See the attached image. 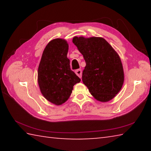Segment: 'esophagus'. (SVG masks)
Masks as SVG:
<instances>
[{
	"label": "esophagus",
	"mask_w": 151,
	"mask_h": 151,
	"mask_svg": "<svg viewBox=\"0 0 151 151\" xmlns=\"http://www.w3.org/2000/svg\"><path fill=\"white\" fill-rule=\"evenodd\" d=\"M75 73L76 74V75L78 76L80 78H81V76H82V70H81V69L76 70H75Z\"/></svg>",
	"instance_id": "34e87169"
}]
</instances>
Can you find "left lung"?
Listing matches in <instances>:
<instances>
[{"label": "left lung", "mask_w": 151, "mask_h": 151, "mask_svg": "<svg viewBox=\"0 0 151 151\" xmlns=\"http://www.w3.org/2000/svg\"><path fill=\"white\" fill-rule=\"evenodd\" d=\"M73 42L86 62L82 76L83 83L96 100H111L121 90L124 82L119 56L103 38L75 37Z\"/></svg>", "instance_id": "1"}]
</instances>
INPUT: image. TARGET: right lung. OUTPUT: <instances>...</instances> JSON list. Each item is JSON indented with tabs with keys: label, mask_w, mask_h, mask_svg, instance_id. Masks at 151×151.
Here are the masks:
<instances>
[{
	"label": "right lung",
	"mask_w": 151,
	"mask_h": 151,
	"mask_svg": "<svg viewBox=\"0 0 151 151\" xmlns=\"http://www.w3.org/2000/svg\"><path fill=\"white\" fill-rule=\"evenodd\" d=\"M68 45L66 40H51L43 51L38 69V82L43 96L60 105L69 98L73 86L81 78L70 69L67 58Z\"/></svg>",
	"instance_id": "right-lung-1"
}]
</instances>
